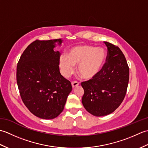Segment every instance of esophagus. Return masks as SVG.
<instances>
[{
  "instance_id": "esophagus-1",
  "label": "esophagus",
  "mask_w": 148,
  "mask_h": 148,
  "mask_svg": "<svg viewBox=\"0 0 148 148\" xmlns=\"http://www.w3.org/2000/svg\"><path fill=\"white\" fill-rule=\"evenodd\" d=\"M78 85H79V83L77 81H73V82H72V86L73 88H74L75 87H76Z\"/></svg>"
}]
</instances>
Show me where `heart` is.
Segmentation results:
<instances>
[{
	"label": "heart",
	"instance_id": "b5f03b06",
	"mask_svg": "<svg viewBox=\"0 0 148 148\" xmlns=\"http://www.w3.org/2000/svg\"><path fill=\"white\" fill-rule=\"evenodd\" d=\"M106 58L102 48L88 45H79L69 50L67 56L59 58V67L62 74L69 77L74 71V65L78 64L77 72L84 79L94 77L101 69Z\"/></svg>",
	"mask_w": 148,
	"mask_h": 148
}]
</instances>
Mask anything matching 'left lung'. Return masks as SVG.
I'll list each match as a JSON object with an SVG mask.
<instances>
[{
	"mask_svg": "<svg viewBox=\"0 0 148 148\" xmlns=\"http://www.w3.org/2000/svg\"><path fill=\"white\" fill-rule=\"evenodd\" d=\"M104 43L108 48L106 63L95 76L81 83L83 105L95 116L108 115L120 106L129 81V67L123 53L118 46Z\"/></svg>",
	"mask_w": 148,
	"mask_h": 148,
	"instance_id": "left-lung-1",
	"label": "left lung"
}]
</instances>
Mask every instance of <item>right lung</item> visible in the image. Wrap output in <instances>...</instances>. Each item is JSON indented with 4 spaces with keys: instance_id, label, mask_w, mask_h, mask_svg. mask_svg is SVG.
<instances>
[{
    "instance_id": "obj_1",
    "label": "right lung",
    "mask_w": 148,
    "mask_h": 148,
    "mask_svg": "<svg viewBox=\"0 0 148 148\" xmlns=\"http://www.w3.org/2000/svg\"><path fill=\"white\" fill-rule=\"evenodd\" d=\"M61 39L36 40L22 53L16 68V81L21 98L33 114L42 119L57 117L64 110L72 91L70 81L59 69L60 53L53 49Z\"/></svg>"
}]
</instances>
